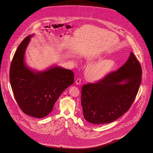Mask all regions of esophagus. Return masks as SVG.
<instances>
[{
  "instance_id": "esophagus-1",
  "label": "esophagus",
  "mask_w": 153,
  "mask_h": 153,
  "mask_svg": "<svg viewBox=\"0 0 153 153\" xmlns=\"http://www.w3.org/2000/svg\"><path fill=\"white\" fill-rule=\"evenodd\" d=\"M81 82V79L80 78H78L77 80H76V83L77 85H80Z\"/></svg>"
}]
</instances>
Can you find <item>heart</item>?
I'll return each instance as SVG.
<instances>
[{"instance_id":"1","label":"heart","mask_w":153,"mask_h":153,"mask_svg":"<svg viewBox=\"0 0 153 153\" xmlns=\"http://www.w3.org/2000/svg\"><path fill=\"white\" fill-rule=\"evenodd\" d=\"M102 58L101 55L95 54L89 58V61L94 62ZM115 62L111 59H104L88 66L87 74L89 79L97 81L103 79L114 68Z\"/></svg>"}]
</instances>
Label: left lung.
I'll list each match as a JSON object with an SVG mask.
<instances>
[{
	"label": "left lung",
	"instance_id": "1",
	"mask_svg": "<svg viewBox=\"0 0 153 153\" xmlns=\"http://www.w3.org/2000/svg\"><path fill=\"white\" fill-rule=\"evenodd\" d=\"M142 68L133 53L118 70L81 89L83 115L95 124L109 123L127 112L138 94ZM123 82V83L122 82Z\"/></svg>",
	"mask_w": 153,
	"mask_h": 153
}]
</instances>
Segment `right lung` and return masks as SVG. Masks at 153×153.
<instances>
[{
	"label": "right lung",
	"mask_w": 153,
	"mask_h": 153,
	"mask_svg": "<svg viewBox=\"0 0 153 153\" xmlns=\"http://www.w3.org/2000/svg\"><path fill=\"white\" fill-rule=\"evenodd\" d=\"M31 36H26L15 53L10 80L15 99L22 111L31 117L42 118L51 112L66 88L73 84L74 73L59 66L41 72L30 69L24 57Z\"/></svg>",
	"instance_id": "obj_1"
}]
</instances>
